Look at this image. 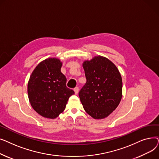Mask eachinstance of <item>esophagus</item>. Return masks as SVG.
Returning a JSON list of instances; mask_svg holds the SVG:
<instances>
[{
  "mask_svg": "<svg viewBox=\"0 0 159 159\" xmlns=\"http://www.w3.org/2000/svg\"><path fill=\"white\" fill-rule=\"evenodd\" d=\"M79 87H75V88H74V91H75V94H78V93H79Z\"/></svg>",
  "mask_w": 159,
  "mask_h": 159,
  "instance_id": "esophagus-1",
  "label": "esophagus"
}]
</instances>
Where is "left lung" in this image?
<instances>
[{
  "label": "left lung",
  "instance_id": "1",
  "mask_svg": "<svg viewBox=\"0 0 159 159\" xmlns=\"http://www.w3.org/2000/svg\"><path fill=\"white\" fill-rule=\"evenodd\" d=\"M83 68L87 81L79 93L83 107L93 119H104L121 101V75L115 65L102 56L84 61Z\"/></svg>",
  "mask_w": 159,
  "mask_h": 159
}]
</instances>
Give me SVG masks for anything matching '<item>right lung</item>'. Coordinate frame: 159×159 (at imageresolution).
I'll use <instances>...</instances> for the list:
<instances>
[{
  "label": "right lung",
  "mask_w": 159,
  "mask_h": 159,
  "mask_svg": "<svg viewBox=\"0 0 159 159\" xmlns=\"http://www.w3.org/2000/svg\"><path fill=\"white\" fill-rule=\"evenodd\" d=\"M59 59L49 58L39 63L28 84L30 102L41 116L55 119L65 110L74 91L66 86V77L61 71Z\"/></svg>",
  "instance_id": "add662e5"
}]
</instances>
